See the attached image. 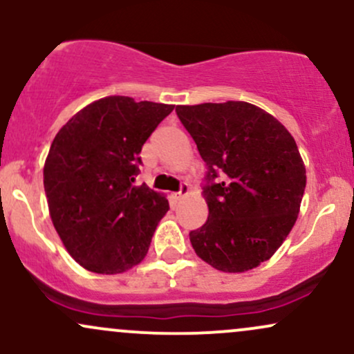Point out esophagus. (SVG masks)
I'll list each match as a JSON object with an SVG mask.
<instances>
[{"instance_id":"obj_1","label":"esophagus","mask_w":354,"mask_h":354,"mask_svg":"<svg viewBox=\"0 0 354 354\" xmlns=\"http://www.w3.org/2000/svg\"><path fill=\"white\" fill-rule=\"evenodd\" d=\"M188 193H189V186L186 185V183H183L181 188H180V193H178V200H181V198L188 196Z\"/></svg>"}]
</instances>
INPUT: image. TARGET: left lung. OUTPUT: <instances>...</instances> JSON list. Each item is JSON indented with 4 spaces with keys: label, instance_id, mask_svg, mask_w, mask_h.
Returning a JSON list of instances; mask_svg holds the SVG:
<instances>
[{
    "label": "left lung",
    "instance_id": "obj_1",
    "mask_svg": "<svg viewBox=\"0 0 354 354\" xmlns=\"http://www.w3.org/2000/svg\"><path fill=\"white\" fill-rule=\"evenodd\" d=\"M176 115L209 169L203 191L209 213L189 233L193 250L223 273L253 270L276 253L298 218L306 168L295 138L246 101L180 104Z\"/></svg>",
    "mask_w": 354,
    "mask_h": 354
}]
</instances>
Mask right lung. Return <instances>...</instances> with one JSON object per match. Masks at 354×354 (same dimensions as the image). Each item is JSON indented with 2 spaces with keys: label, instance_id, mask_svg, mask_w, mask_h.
<instances>
[{
  "label": "right lung",
  "instance_id": "right-lung-1",
  "mask_svg": "<svg viewBox=\"0 0 354 354\" xmlns=\"http://www.w3.org/2000/svg\"><path fill=\"white\" fill-rule=\"evenodd\" d=\"M173 104L106 96L89 103L59 129L43 168L56 233L84 270L118 274L140 265L165 194L133 186L141 148Z\"/></svg>",
  "mask_w": 354,
  "mask_h": 354
}]
</instances>
